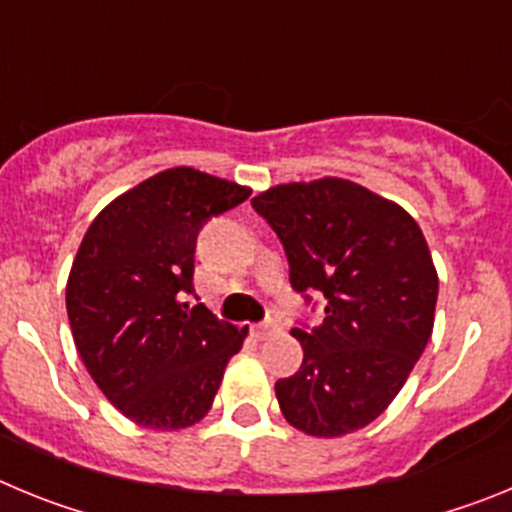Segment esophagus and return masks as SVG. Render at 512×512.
Here are the masks:
<instances>
[{"label":"esophagus","mask_w":512,"mask_h":512,"mask_svg":"<svg viewBox=\"0 0 512 512\" xmlns=\"http://www.w3.org/2000/svg\"><path fill=\"white\" fill-rule=\"evenodd\" d=\"M277 330H279V320H274V318L264 320V323H259V325H253V333H256V336H259V338L274 336Z\"/></svg>","instance_id":"obj_1"}]
</instances>
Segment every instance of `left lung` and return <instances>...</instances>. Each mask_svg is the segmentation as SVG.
Returning <instances> with one entry per match:
<instances>
[{
  "mask_svg": "<svg viewBox=\"0 0 512 512\" xmlns=\"http://www.w3.org/2000/svg\"><path fill=\"white\" fill-rule=\"evenodd\" d=\"M279 235L289 284L325 318L292 336L300 372L277 382L287 423L320 438L359 431L384 413L431 338L438 277L418 223L346 179L279 184L251 200Z\"/></svg>",
  "mask_w": 512,
  "mask_h": 512,
  "instance_id": "8db88e82",
  "label": "left lung"
}]
</instances>
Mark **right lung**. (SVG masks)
<instances>
[{
  "label": "right lung",
  "instance_id": "1",
  "mask_svg": "<svg viewBox=\"0 0 512 512\" xmlns=\"http://www.w3.org/2000/svg\"><path fill=\"white\" fill-rule=\"evenodd\" d=\"M251 189L179 169L161 171L104 207L66 284L76 351L104 397L143 428L202 420L248 328L217 320L194 295L202 225Z\"/></svg>",
  "mask_w": 512,
  "mask_h": 512
}]
</instances>
